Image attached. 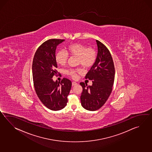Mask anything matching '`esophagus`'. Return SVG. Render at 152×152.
<instances>
[{
  "label": "esophagus",
  "mask_w": 152,
  "mask_h": 152,
  "mask_svg": "<svg viewBox=\"0 0 152 152\" xmlns=\"http://www.w3.org/2000/svg\"><path fill=\"white\" fill-rule=\"evenodd\" d=\"M77 83H76V82H72V86H76V85H77Z\"/></svg>",
  "instance_id": "34e87169"
}]
</instances>
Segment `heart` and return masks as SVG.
Returning a JSON list of instances; mask_svg holds the SVG:
<instances>
[{
	"label": "heart",
	"instance_id": "b5f03b06",
	"mask_svg": "<svg viewBox=\"0 0 152 152\" xmlns=\"http://www.w3.org/2000/svg\"><path fill=\"white\" fill-rule=\"evenodd\" d=\"M66 50L70 56L77 57L78 64L81 65L85 69L91 68L95 63L96 53L93 48H87L83 44L75 43L69 45L66 47ZM68 59V54L63 50H59L55 55V60L61 65L66 64ZM82 72L81 69L78 68L76 69H68L65 71V73L75 78L77 77L76 73H81Z\"/></svg>",
	"mask_w": 152,
	"mask_h": 152
}]
</instances>
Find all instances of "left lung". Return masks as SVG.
Returning a JSON list of instances; mask_svg holds the SVG:
<instances>
[{
    "label": "left lung",
    "instance_id": "left-lung-1",
    "mask_svg": "<svg viewBox=\"0 0 152 152\" xmlns=\"http://www.w3.org/2000/svg\"><path fill=\"white\" fill-rule=\"evenodd\" d=\"M98 54L94 64L86 76L92 80L89 86L81 82L83 88L81 95V105L89 111H96L101 108L111 93L115 81V69L113 61L108 48L99 41L96 40Z\"/></svg>",
    "mask_w": 152,
    "mask_h": 152
}]
</instances>
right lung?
I'll list each match as a JSON object with an SVG mask.
<instances>
[{"label":"right lung","instance_id":"obj_1","mask_svg":"<svg viewBox=\"0 0 152 152\" xmlns=\"http://www.w3.org/2000/svg\"><path fill=\"white\" fill-rule=\"evenodd\" d=\"M63 39H52L46 41L37 48L34 55L32 72L34 88L37 96L46 107L53 111L64 108L67 104L71 89V81L64 78L61 82L53 80L57 75L56 50Z\"/></svg>","mask_w":152,"mask_h":152}]
</instances>
